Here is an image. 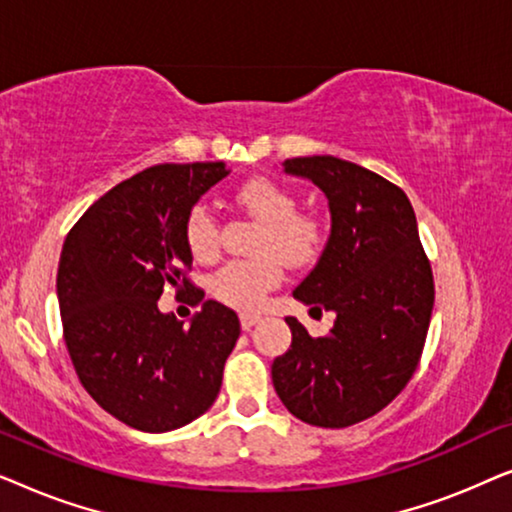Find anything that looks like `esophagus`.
<instances>
[{
  "mask_svg": "<svg viewBox=\"0 0 512 512\" xmlns=\"http://www.w3.org/2000/svg\"><path fill=\"white\" fill-rule=\"evenodd\" d=\"M258 321H261V317L254 312H242L240 314V324H242V331H249V328H254Z\"/></svg>",
  "mask_w": 512,
  "mask_h": 512,
  "instance_id": "esophagus-1",
  "label": "esophagus"
}]
</instances>
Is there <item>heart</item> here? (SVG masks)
I'll return each instance as SVG.
<instances>
[{"mask_svg":"<svg viewBox=\"0 0 512 512\" xmlns=\"http://www.w3.org/2000/svg\"><path fill=\"white\" fill-rule=\"evenodd\" d=\"M235 200L261 223L251 251L258 258L230 261L212 277V293L226 305L254 310L282 284L284 263H312L324 244L321 221L310 212H296V195L277 181L256 177L237 188ZM184 240L198 261L219 254V223L205 205H195L186 216Z\"/></svg>","mask_w":512,"mask_h":512,"instance_id":"b5f03b06","label":"heart"}]
</instances>
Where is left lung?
Returning a JSON list of instances; mask_svg holds the SVG:
<instances>
[{
    "label": "left lung",
    "mask_w": 512,
    "mask_h": 512,
    "mask_svg": "<svg viewBox=\"0 0 512 512\" xmlns=\"http://www.w3.org/2000/svg\"><path fill=\"white\" fill-rule=\"evenodd\" d=\"M284 170L314 181L331 207L326 247L293 298L333 310L335 326L312 338L286 317L293 340L272 384L293 417L345 429L387 408L417 370L436 300L431 261L408 195L380 174L333 156L289 158Z\"/></svg>",
    "instance_id": "left-lung-1"
}]
</instances>
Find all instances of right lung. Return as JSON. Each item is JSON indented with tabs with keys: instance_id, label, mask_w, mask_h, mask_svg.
I'll use <instances>...</instances> for the list:
<instances>
[{
	"instance_id": "1",
	"label": "right lung",
	"mask_w": 512,
	"mask_h": 512,
	"mask_svg": "<svg viewBox=\"0 0 512 512\" xmlns=\"http://www.w3.org/2000/svg\"><path fill=\"white\" fill-rule=\"evenodd\" d=\"M226 163L153 165L104 193L69 230L58 265L62 335L83 389L118 422L146 433L191 424L212 408L240 338L230 307L207 300L184 326L158 310L165 286L188 277L184 223L226 177Z\"/></svg>"
}]
</instances>
